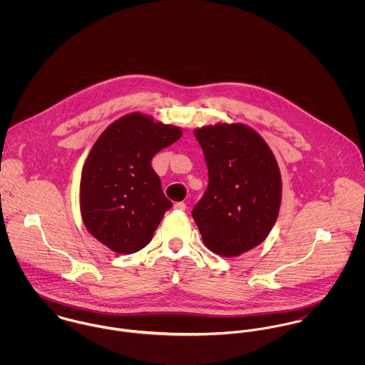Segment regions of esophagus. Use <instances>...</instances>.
Returning a JSON list of instances; mask_svg holds the SVG:
<instances>
[{
	"mask_svg": "<svg viewBox=\"0 0 365 365\" xmlns=\"http://www.w3.org/2000/svg\"><path fill=\"white\" fill-rule=\"evenodd\" d=\"M174 208L178 209V210H185V209H187V205H185L184 202H177V204L174 205Z\"/></svg>",
	"mask_w": 365,
	"mask_h": 365,
	"instance_id": "esophagus-1",
	"label": "esophagus"
}]
</instances>
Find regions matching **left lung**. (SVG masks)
<instances>
[{
    "label": "left lung",
    "instance_id": "8db88e82",
    "mask_svg": "<svg viewBox=\"0 0 365 365\" xmlns=\"http://www.w3.org/2000/svg\"><path fill=\"white\" fill-rule=\"evenodd\" d=\"M208 165V188L192 217L210 252L236 257L272 229L281 204L277 160L259 133L242 123L194 132Z\"/></svg>",
    "mask_w": 365,
    "mask_h": 365
}]
</instances>
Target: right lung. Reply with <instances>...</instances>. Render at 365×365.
Segmentation results:
<instances>
[{
  "mask_svg": "<svg viewBox=\"0 0 365 365\" xmlns=\"http://www.w3.org/2000/svg\"><path fill=\"white\" fill-rule=\"evenodd\" d=\"M181 135L180 128L135 112L109 125L93 146L81 173V216L110 250L132 255L153 239L173 202L161 190L152 158Z\"/></svg>",
  "mask_w": 365,
  "mask_h": 365,
  "instance_id": "obj_1",
  "label": "right lung"
}]
</instances>
